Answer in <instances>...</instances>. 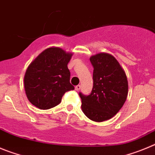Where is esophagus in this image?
Wrapping results in <instances>:
<instances>
[{
	"mask_svg": "<svg viewBox=\"0 0 155 155\" xmlns=\"http://www.w3.org/2000/svg\"><path fill=\"white\" fill-rule=\"evenodd\" d=\"M75 89H76V90H79L81 89V86L80 85H77V86H76V87H75Z\"/></svg>",
	"mask_w": 155,
	"mask_h": 155,
	"instance_id": "1",
	"label": "esophagus"
}]
</instances>
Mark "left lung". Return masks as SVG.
<instances>
[{
    "instance_id": "8db88e82",
    "label": "left lung",
    "mask_w": 155,
    "mask_h": 155,
    "mask_svg": "<svg viewBox=\"0 0 155 155\" xmlns=\"http://www.w3.org/2000/svg\"><path fill=\"white\" fill-rule=\"evenodd\" d=\"M90 59L93 67V86L90 95H79L82 110L91 120L102 122L117 114L124 104L128 83L124 69L113 55L99 53Z\"/></svg>"
}]
</instances>
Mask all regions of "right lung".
<instances>
[{
	"instance_id": "right-lung-1",
	"label": "right lung",
	"mask_w": 155,
	"mask_h": 155,
	"mask_svg": "<svg viewBox=\"0 0 155 155\" xmlns=\"http://www.w3.org/2000/svg\"><path fill=\"white\" fill-rule=\"evenodd\" d=\"M71 56L62 48L52 47L43 51L30 64L24 81L31 104L48 110L60 104L65 93L74 90L67 66Z\"/></svg>"
}]
</instances>
